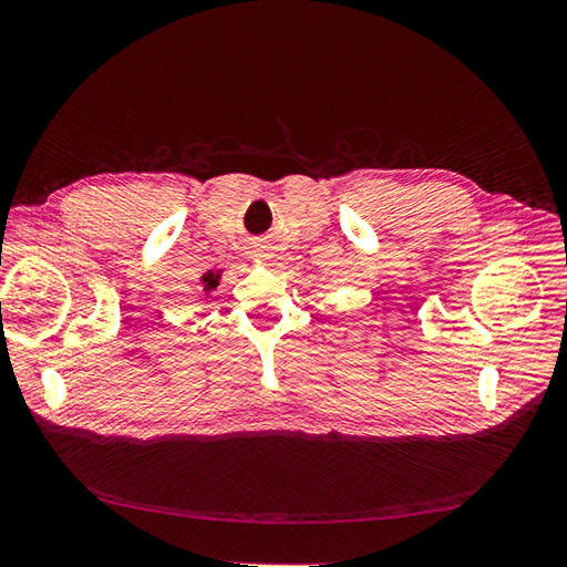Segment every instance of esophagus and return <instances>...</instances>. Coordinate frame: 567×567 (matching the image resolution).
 Masks as SVG:
<instances>
[{
  "label": "esophagus",
  "mask_w": 567,
  "mask_h": 567,
  "mask_svg": "<svg viewBox=\"0 0 567 567\" xmlns=\"http://www.w3.org/2000/svg\"><path fill=\"white\" fill-rule=\"evenodd\" d=\"M252 255H260V257H269V246H267V244H260V241H257V244L252 246Z\"/></svg>",
  "instance_id": "1"
}]
</instances>
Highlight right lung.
I'll return each instance as SVG.
<instances>
[{
  "mask_svg": "<svg viewBox=\"0 0 567 567\" xmlns=\"http://www.w3.org/2000/svg\"><path fill=\"white\" fill-rule=\"evenodd\" d=\"M217 281H219V274H213V271H208V274H203V279H200V288H203V290H215Z\"/></svg>",
  "mask_w": 567,
  "mask_h": 567,
  "instance_id": "obj_1",
  "label": "right lung"
}]
</instances>
